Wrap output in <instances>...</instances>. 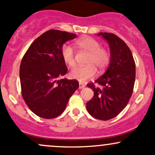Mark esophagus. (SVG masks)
Masks as SVG:
<instances>
[{
  "mask_svg": "<svg viewBox=\"0 0 155 155\" xmlns=\"http://www.w3.org/2000/svg\"><path fill=\"white\" fill-rule=\"evenodd\" d=\"M85 87V85L84 84H82V83H79V90H81V89H83L84 87Z\"/></svg>",
  "mask_w": 155,
  "mask_h": 155,
  "instance_id": "esophagus-1",
  "label": "esophagus"
}]
</instances>
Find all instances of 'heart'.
I'll list each match as a JSON object with an SVG mask.
<instances>
[{
	"mask_svg": "<svg viewBox=\"0 0 155 155\" xmlns=\"http://www.w3.org/2000/svg\"><path fill=\"white\" fill-rule=\"evenodd\" d=\"M76 45L80 49L89 52L85 66L75 68L71 71L70 76L80 82H84L91 79L96 74V68L100 71H104L110 62V54L106 49L101 48V44L91 37L84 36L76 40ZM64 63L69 67L76 65L74 49L68 44H63L60 49Z\"/></svg>",
	"mask_w": 155,
	"mask_h": 155,
	"instance_id": "1",
	"label": "heart"
}]
</instances>
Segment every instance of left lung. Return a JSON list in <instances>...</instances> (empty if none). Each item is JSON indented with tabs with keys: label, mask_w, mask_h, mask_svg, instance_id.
Instances as JSON below:
<instances>
[{
	"label": "left lung",
	"mask_w": 155,
	"mask_h": 155,
	"mask_svg": "<svg viewBox=\"0 0 155 155\" xmlns=\"http://www.w3.org/2000/svg\"><path fill=\"white\" fill-rule=\"evenodd\" d=\"M108 42L110 62L105 74L87 87L94 95L87 103V109L97 120H108L117 117L128 104L136 79V64L130 49L124 41L113 33H99Z\"/></svg>",
	"instance_id": "obj_1"
}]
</instances>
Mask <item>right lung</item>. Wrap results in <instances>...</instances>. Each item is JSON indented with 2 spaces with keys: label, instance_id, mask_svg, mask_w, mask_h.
<instances>
[{
  "label": "right lung",
  "instance_id": "add662e5",
  "mask_svg": "<svg viewBox=\"0 0 155 155\" xmlns=\"http://www.w3.org/2000/svg\"><path fill=\"white\" fill-rule=\"evenodd\" d=\"M76 37L74 33L49 30L32 43L21 61L22 97L30 109L41 118L61 114L79 87L76 80L60 79L68 71L60 49L64 43Z\"/></svg>",
  "mask_w": 155,
  "mask_h": 155
}]
</instances>
